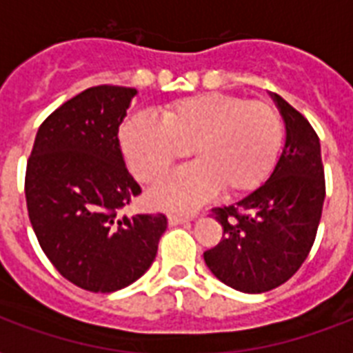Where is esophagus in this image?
<instances>
[{
  "mask_svg": "<svg viewBox=\"0 0 353 353\" xmlns=\"http://www.w3.org/2000/svg\"><path fill=\"white\" fill-rule=\"evenodd\" d=\"M192 220V218H188V216H179V214H170L168 216V223L172 227L174 225H183V223H188V221Z\"/></svg>",
  "mask_w": 353,
  "mask_h": 353,
  "instance_id": "34e87169",
  "label": "esophagus"
}]
</instances>
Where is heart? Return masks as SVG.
<instances>
[{"label": "heart", "mask_w": 353, "mask_h": 353, "mask_svg": "<svg viewBox=\"0 0 353 353\" xmlns=\"http://www.w3.org/2000/svg\"><path fill=\"white\" fill-rule=\"evenodd\" d=\"M284 122L271 104L229 93L183 97L159 119L135 113L121 128V148L139 181H159L190 152L196 163L150 194L163 209L190 210L221 187L231 196L262 185L279 159Z\"/></svg>", "instance_id": "heart-1"}]
</instances>
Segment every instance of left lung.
<instances>
[{
	"mask_svg": "<svg viewBox=\"0 0 353 353\" xmlns=\"http://www.w3.org/2000/svg\"><path fill=\"white\" fill-rule=\"evenodd\" d=\"M285 144L269 179L238 203L214 209L223 238L203 252L216 279L241 293L279 288L312 251L323 214L324 166L312 124L276 93Z\"/></svg>",
	"mask_w": 353,
	"mask_h": 353,
	"instance_id": "left-lung-1",
	"label": "left lung"
}]
</instances>
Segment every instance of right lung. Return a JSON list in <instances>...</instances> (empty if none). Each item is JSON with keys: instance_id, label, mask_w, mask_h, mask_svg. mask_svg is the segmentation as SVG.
<instances>
[{"instance_id": "add662e5", "label": "right lung", "mask_w": 353, "mask_h": 353, "mask_svg": "<svg viewBox=\"0 0 353 353\" xmlns=\"http://www.w3.org/2000/svg\"><path fill=\"white\" fill-rule=\"evenodd\" d=\"M135 95L97 85L63 102L38 128L27 161L25 198L40 247L63 279L93 293L141 279L168 225L163 214H121L141 194L119 143Z\"/></svg>"}]
</instances>
